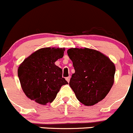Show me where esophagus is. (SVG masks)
Listing matches in <instances>:
<instances>
[{"label": "esophagus", "instance_id": "obj_1", "mask_svg": "<svg viewBox=\"0 0 133 133\" xmlns=\"http://www.w3.org/2000/svg\"><path fill=\"white\" fill-rule=\"evenodd\" d=\"M70 78H71L70 77H66V78H65V80H66V81H68V82H69V81H70Z\"/></svg>", "mask_w": 133, "mask_h": 133}]
</instances>
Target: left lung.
I'll use <instances>...</instances> for the list:
<instances>
[{
  "label": "left lung",
  "mask_w": 133,
  "mask_h": 133,
  "mask_svg": "<svg viewBox=\"0 0 133 133\" xmlns=\"http://www.w3.org/2000/svg\"><path fill=\"white\" fill-rule=\"evenodd\" d=\"M67 52L75 71L69 86L77 99L86 106L103 100L114 84V63L106 55L91 49L71 48Z\"/></svg>",
  "instance_id": "left-lung-1"
}]
</instances>
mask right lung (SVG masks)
<instances>
[{
    "label": "right lung",
    "instance_id": "obj_1",
    "mask_svg": "<svg viewBox=\"0 0 133 133\" xmlns=\"http://www.w3.org/2000/svg\"><path fill=\"white\" fill-rule=\"evenodd\" d=\"M65 48L45 47L31 54L19 65L18 77L27 97L46 105L56 98L62 86L68 82L55 62L64 56Z\"/></svg>",
    "mask_w": 133,
    "mask_h": 133
}]
</instances>
